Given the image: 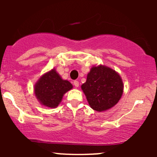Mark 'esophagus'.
Here are the masks:
<instances>
[{"label":"esophagus","mask_w":157,"mask_h":157,"mask_svg":"<svg viewBox=\"0 0 157 157\" xmlns=\"http://www.w3.org/2000/svg\"><path fill=\"white\" fill-rule=\"evenodd\" d=\"M74 86H75V87H79V82L77 80H75L74 81Z\"/></svg>","instance_id":"1"}]
</instances>
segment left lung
Segmentation results:
<instances>
[{
    "label": "left lung",
    "mask_w": 157,
    "mask_h": 157,
    "mask_svg": "<svg viewBox=\"0 0 157 157\" xmlns=\"http://www.w3.org/2000/svg\"><path fill=\"white\" fill-rule=\"evenodd\" d=\"M90 107L102 112L118 103L123 94L124 85L117 71L105 66H93L81 86Z\"/></svg>",
    "instance_id": "1"
}]
</instances>
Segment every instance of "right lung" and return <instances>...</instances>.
I'll list each match as a JSON object with an SVG mask.
<instances>
[{
  "label": "right lung",
  "mask_w": 157,
  "mask_h": 157,
  "mask_svg": "<svg viewBox=\"0 0 157 157\" xmlns=\"http://www.w3.org/2000/svg\"><path fill=\"white\" fill-rule=\"evenodd\" d=\"M69 81L63 80L55 68L41 75L34 86V94L40 104L55 109L63 100L64 94L72 89Z\"/></svg>",
  "instance_id": "right-lung-1"
}]
</instances>
